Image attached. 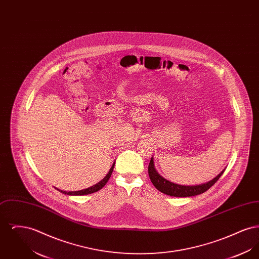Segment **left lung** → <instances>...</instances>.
<instances>
[{"instance_id":"8db88e82","label":"left lung","mask_w":259,"mask_h":259,"mask_svg":"<svg viewBox=\"0 0 259 259\" xmlns=\"http://www.w3.org/2000/svg\"><path fill=\"white\" fill-rule=\"evenodd\" d=\"M224 171H225V169L220 172L215 178H213L211 181H209L206 184L196 185H183L172 183L160 176V174H158L155 169L153 157H151L149 165H148V176H149V179H150L152 185H154L155 188L162 193L169 195V196H172V197H190V196H195V195H199V194L206 192L210 186H212L218 182V180L222 177Z\"/></svg>"}]
</instances>
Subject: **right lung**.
Returning <instances> with one entry per match:
<instances>
[{"mask_svg": "<svg viewBox=\"0 0 259 259\" xmlns=\"http://www.w3.org/2000/svg\"><path fill=\"white\" fill-rule=\"evenodd\" d=\"M113 167H114V163L112 164V166H111L110 171H109V172L106 175V177H105L102 181H100L98 184L92 185L91 187H88V188L82 189V190H78V191H69V192H68V191H64V190H60V189H58V188H56V189H57V190H59V191L62 192L63 194L73 195V196H81V195H87V194L94 193V192H96V191L100 190L101 188H103V187L106 185V184L108 183V181H109V180H110V178H111V172L113 171Z\"/></svg>", "mask_w": 259, "mask_h": 259, "instance_id": "right-lung-1", "label": "right lung"}]
</instances>
